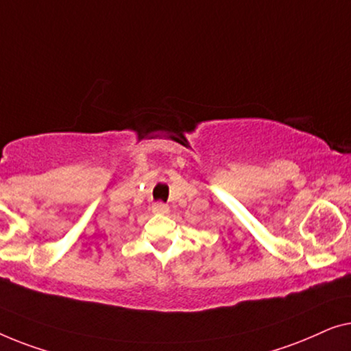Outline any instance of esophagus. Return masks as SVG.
<instances>
[{
	"label": "esophagus",
	"instance_id": "esophagus-1",
	"mask_svg": "<svg viewBox=\"0 0 351 351\" xmlns=\"http://www.w3.org/2000/svg\"><path fill=\"white\" fill-rule=\"evenodd\" d=\"M152 211H154V213H160V215L169 213V205L164 204V202H156V204H152Z\"/></svg>",
	"mask_w": 351,
	"mask_h": 351
}]
</instances>
